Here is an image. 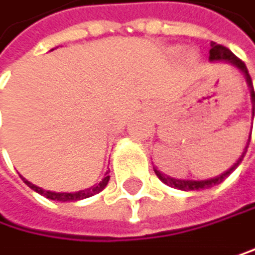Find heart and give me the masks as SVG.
<instances>
[{
    "mask_svg": "<svg viewBox=\"0 0 255 255\" xmlns=\"http://www.w3.org/2000/svg\"><path fill=\"white\" fill-rule=\"evenodd\" d=\"M190 57H192V54H190Z\"/></svg>",
    "mask_w": 255,
    "mask_h": 255,
    "instance_id": "b5f03b06",
    "label": "heart"
}]
</instances>
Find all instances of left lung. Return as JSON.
Instances as JSON below:
<instances>
[{
    "mask_svg": "<svg viewBox=\"0 0 255 255\" xmlns=\"http://www.w3.org/2000/svg\"><path fill=\"white\" fill-rule=\"evenodd\" d=\"M209 60L212 63H229V65H232L234 68H237L242 74L245 76V79H246V83H248V88H250V93H251V102H253V116H254V111H255V94H254V88H253V80H251V76H250V72H248V68H246V65L242 62L240 58H237L236 55H234L228 48H225V46H222V44H217V43H211V51H209ZM250 140H251V133H250V137H248V142H246V147L243 148V151H242V155L239 156V159L234 162L229 169L226 170V172H223V173H220V175H217V176H214V178H207V179H175V178H172V176H167V175H164V173H161L159 170H156L155 167V173H156V176L162 181L164 184H167V186H170V187H173V189H179V190H184V192H189V190H201V189H209V187H212V186H215V184H220L222 181H225L234 170L237 169L239 167V164L242 162V159H243V156H245V153H246V150H248V145H250Z\"/></svg>",
    "mask_w": 255,
    "mask_h": 255,
    "instance_id": "left-lung-1",
    "label": "left lung"
}]
</instances>
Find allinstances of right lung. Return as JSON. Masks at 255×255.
Listing matches in <instances>:
<instances>
[{"instance_id": "right-lung-1", "label": "right lung", "mask_w": 255, "mask_h": 255, "mask_svg": "<svg viewBox=\"0 0 255 255\" xmlns=\"http://www.w3.org/2000/svg\"><path fill=\"white\" fill-rule=\"evenodd\" d=\"M110 172V170H108ZM108 172L105 173V178L100 181V183H97V184H94V186H91V187H88V189H85V190H79V192H51V190H44V189H41V187H38V186H35V184H32L30 181H27V179H24L23 178V181L24 183L32 189V190H35L37 193H40V195H43V197H46V198H49V200H54V201H79V200H83V198H90V197H93V195H96V193H99V192H102L105 187H107V184H108V181H110V175H108Z\"/></svg>"}]
</instances>
